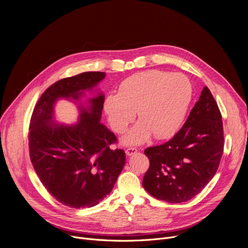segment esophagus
<instances>
[{
    "mask_svg": "<svg viewBox=\"0 0 248 248\" xmlns=\"http://www.w3.org/2000/svg\"><path fill=\"white\" fill-rule=\"evenodd\" d=\"M136 152H137V148H136V147H128V148H126V150H125V154H126L127 156H131V155L135 154Z\"/></svg>",
    "mask_w": 248,
    "mask_h": 248,
    "instance_id": "34e87169",
    "label": "esophagus"
}]
</instances>
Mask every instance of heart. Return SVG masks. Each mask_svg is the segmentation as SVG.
<instances>
[{
  "label": "heart",
  "instance_id": "b5f03b06",
  "mask_svg": "<svg viewBox=\"0 0 248 248\" xmlns=\"http://www.w3.org/2000/svg\"><path fill=\"white\" fill-rule=\"evenodd\" d=\"M192 99L187 77L152 69L124 79L118 93L105 99L104 109L112 128L124 132L136 116L141 120L124 137V142H144L151 134L156 138L172 135L182 126Z\"/></svg>",
  "mask_w": 248,
  "mask_h": 248
}]
</instances>
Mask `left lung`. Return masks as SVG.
<instances>
[{
    "mask_svg": "<svg viewBox=\"0 0 248 248\" xmlns=\"http://www.w3.org/2000/svg\"><path fill=\"white\" fill-rule=\"evenodd\" d=\"M223 152L222 115L206 86L173 137L144 150L150 165L143 187L155 198L169 203L190 200L213 179Z\"/></svg>",
    "mask_w": 248,
    "mask_h": 248,
    "instance_id": "left-lung-1",
    "label": "left lung"
}]
</instances>
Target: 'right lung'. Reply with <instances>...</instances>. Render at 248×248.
<instances>
[{
	"label": "right lung",
	"mask_w": 248,
	"mask_h": 248,
	"mask_svg": "<svg viewBox=\"0 0 248 248\" xmlns=\"http://www.w3.org/2000/svg\"><path fill=\"white\" fill-rule=\"evenodd\" d=\"M105 73L88 72L62 78L49 86L35 105L29 124L28 146L32 166L48 192L72 208L97 205L113 189L125 164L123 149L112 150L116 135L100 124L105 96L80 106L76 125L53 122L54 104L59 98L79 100Z\"/></svg>",
	"instance_id": "1"
}]
</instances>
